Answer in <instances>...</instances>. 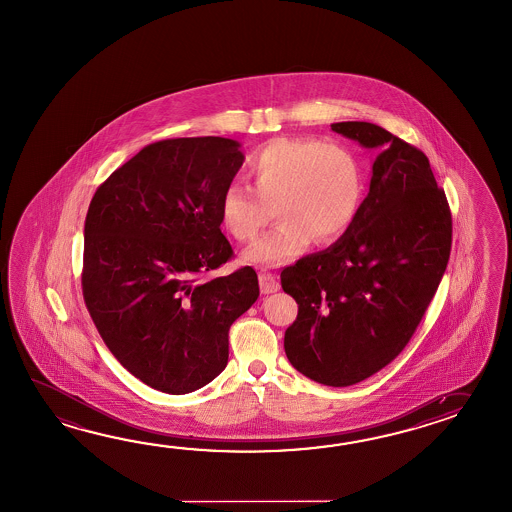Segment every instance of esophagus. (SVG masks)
<instances>
[{"mask_svg":"<svg viewBox=\"0 0 512 512\" xmlns=\"http://www.w3.org/2000/svg\"><path fill=\"white\" fill-rule=\"evenodd\" d=\"M259 286H261L262 294H273V292H277L281 288L275 273L270 272L268 268H261L259 270Z\"/></svg>","mask_w":512,"mask_h":512,"instance_id":"obj_1","label":"esophagus"}]
</instances>
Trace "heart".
Here are the masks:
<instances>
[{
  "mask_svg": "<svg viewBox=\"0 0 512 512\" xmlns=\"http://www.w3.org/2000/svg\"><path fill=\"white\" fill-rule=\"evenodd\" d=\"M250 187L231 182L220 196V220L239 242L255 239L272 218L281 220L244 251L253 264L294 261L316 240L341 239L356 220L365 196L360 158L345 145L316 137H275L244 163Z\"/></svg>",
  "mask_w": 512,
  "mask_h": 512,
  "instance_id": "1",
  "label": "heart"
}]
</instances>
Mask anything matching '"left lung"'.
I'll list each match as a JSON object with an SVG mask.
<instances>
[{
  "instance_id": "left-lung-1",
  "label": "left lung",
  "mask_w": 512,
  "mask_h": 512,
  "mask_svg": "<svg viewBox=\"0 0 512 512\" xmlns=\"http://www.w3.org/2000/svg\"><path fill=\"white\" fill-rule=\"evenodd\" d=\"M330 126L380 154L351 229L281 272L299 305L284 353L310 380L345 387L391 364L415 334L450 259L452 213L422 150L373 123Z\"/></svg>"
}]
</instances>
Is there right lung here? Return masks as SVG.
<instances>
[{
    "mask_svg": "<svg viewBox=\"0 0 512 512\" xmlns=\"http://www.w3.org/2000/svg\"><path fill=\"white\" fill-rule=\"evenodd\" d=\"M226 137L147 145L110 174L84 224L82 296L106 347L169 395L220 375L229 327L259 297L251 266L207 279L233 257L220 196L244 161Z\"/></svg>",
    "mask_w": 512,
    "mask_h": 512,
    "instance_id": "1",
    "label": "right lung"
}]
</instances>
